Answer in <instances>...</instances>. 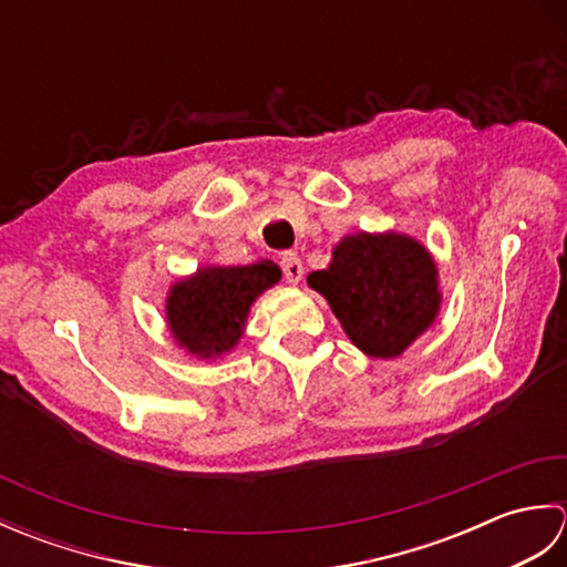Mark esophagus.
<instances>
[{
    "label": "esophagus",
    "instance_id": "34e87169",
    "mask_svg": "<svg viewBox=\"0 0 567 567\" xmlns=\"http://www.w3.org/2000/svg\"><path fill=\"white\" fill-rule=\"evenodd\" d=\"M280 268H282V275H285L287 282L297 285L299 280H302L305 268H302V260H299L297 252H292V250L280 252Z\"/></svg>",
    "mask_w": 567,
    "mask_h": 567
}]
</instances>
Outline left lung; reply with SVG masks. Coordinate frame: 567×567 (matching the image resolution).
Returning <instances> with one entry per match:
<instances>
[{
	"instance_id": "8db88e82",
	"label": "left lung",
	"mask_w": 567,
	"mask_h": 567,
	"mask_svg": "<svg viewBox=\"0 0 567 567\" xmlns=\"http://www.w3.org/2000/svg\"><path fill=\"white\" fill-rule=\"evenodd\" d=\"M436 265L419 240L402 234H355L333 248L327 270L307 277L327 297L360 351L394 358L439 315Z\"/></svg>"
}]
</instances>
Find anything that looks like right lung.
I'll use <instances>...</instances> for the list:
<instances>
[{
  "label": "right lung",
  "mask_w": 567,
  "mask_h": 567,
  "mask_svg": "<svg viewBox=\"0 0 567 567\" xmlns=\"http://www.w3.org/2000/svg\"><path fill=\"white\" fill-rule=\"evenodd\" d=\"M270 260L238 268H202L173 285L167 297V323L177 343L199 358L231 351L246 327L256 297L280 280Z\"/></svg>",
  "instance_id": "1"
}]
</instances>
